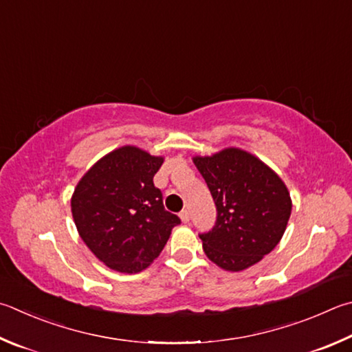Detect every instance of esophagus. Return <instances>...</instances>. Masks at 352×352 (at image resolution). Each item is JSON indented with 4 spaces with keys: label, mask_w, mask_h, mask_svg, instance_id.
<instances>
[{
    "label": "esophagus",
    "mask_w": 352,
    "mask_h": 352,
    "mask_svg": "<svg viewBox=\"0 0 352 352\" xmlns=\"http://www.w3.org/2000/svg\"><path fill=\"white\" fill-rule=\"evenodd\" d=\"M180 219H182V221L183 223H189V220H190V214H189V210L188 209H183L182 212H180Z\"/></svg>",
    "instance_id": "esophagus-1"
}]
</instances>
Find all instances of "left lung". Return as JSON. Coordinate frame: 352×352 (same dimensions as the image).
Instances as JSON below:
<instances>
[{
	"instance_id": "obj_1",
	"label": "left lung",
	"mask_w": 352,
	"mask_h": 352,
	"mask_svg": "<svg viewBox=\"0 0 352 352\" xmlns=\"http://www.w3.org/2000/svg\"><path fill=\"white\" fill-rule=\"evenodd\" d=\"M217 206L212 231L201 234L203 251L229 272L248 270L282 240L292 200L285 182L258 157L240 148L195 155Z\"/></svg>"
}]
</instances>
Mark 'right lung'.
<instances>
[{"label": "right lung", "mask_w": 352, "mask_h": 352, "mask_svg": "<svg viewBox=\"0 0 352 352\" xmlns=\"http://www.w3.org/2000/svg\"><path fill=\"white\" fill-rule=\"evenodd\" d=\"M164 157L121 146L101 157L76 183L70 209L81 240L100 261L137 274L154 261L180 223L163 206L154 175Z\"/></svg>", "instance_id": "obj_1"}]
</instances>
